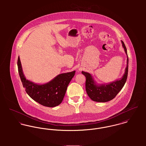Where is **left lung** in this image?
<instances>
[{
  "label": "left lung",
  "mask_w": 146,
  "mask_h": 146,
  "mask_svg": "<svg viewBox=\"0 0 146 146\" xmlns=\"http://www.w3.org/2000/svg\"><path fill=\"white\" fill-rule=\"evenodd\" d=\"M121 42L127 55V66L125 68V74L121 79L108 84L98 85L95 83L92 75L89 73L84 71L82 72L86 78V92L89 98L93 101L98 102H106L113 100L125 85L128 74L129 58L124 42L122 40Z\"/></svg>",
  "instance_id": "left-lung-1"
}]
</instances>
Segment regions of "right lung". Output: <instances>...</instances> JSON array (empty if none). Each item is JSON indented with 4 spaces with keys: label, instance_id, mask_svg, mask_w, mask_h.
Listing matches in <instances>:
<instances>
[{
    "label": "right lung",
    "instance_id": "add662e5",
    "mask_svg": "<svg viewBox=\"0 0 146 146\" xmlns=\"http://www.w3.org/2000/svg\"><path fill=\"white\" fill-rule=\"evenodd\" d=\"M17 66L21 82L27 94L36 102L49 107L61 104L68 85L75 74V71L61 74L48 83L38 85L26 79L22 72L19 57Z\"/></svg>",
    "mask_w": 146,
    "mask_h": 146
}]
</instances>
